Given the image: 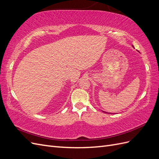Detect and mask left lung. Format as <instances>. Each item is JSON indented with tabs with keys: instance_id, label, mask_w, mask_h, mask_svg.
<instances>
[{
	"instance_id": "1",
	"label": "left lung",
	"mask_w": 159,
	"mask_h": 159,
	"mask_svg": "<svg viewBox=\"0 0 159 159\" xmlns=\"http://www.w3.org/2000/svg\"><path fill=\"white\" fill-rule=\"evenodd\" d=\"M103 112H104V111H103Z\"/></svg>"
}]
</instances>
